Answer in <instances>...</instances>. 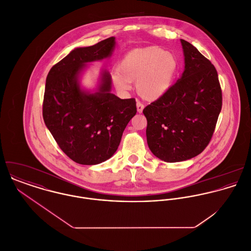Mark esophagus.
<instances>
[{
	"instance_id": "1",
	"label": "esophagus",
	"mask_w": 251,
	"mask_h": 251,
	"mask_svg": "<svg viewBox=\"0 0 251 251\" xmlns=\"http://www.w3.org/2000/svg\"><path fill=\"white\" fill-rule=\"evenodd\" d=\"M136 107H137V112H138V113H142L145 106H144L143 104H142L141 102H139V101H138V102L136 103Z\"/></svg>"
}]
</instances>
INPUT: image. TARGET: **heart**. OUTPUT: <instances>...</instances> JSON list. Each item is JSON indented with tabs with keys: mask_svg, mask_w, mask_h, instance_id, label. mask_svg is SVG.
<instances>
[{
	"mask_svg": "<svg viewBox=\"0 0 251 251\" xmlns=\"http://www.w3.org/2000/svg\"><path fill=\"white\" fill-rule=\"evenodd\" d=\"M177 69L173 54L157 46H147L129 51L119 71L113 73L112 81L121 92L129 91L130 83L136 82L138 95L145 100L155 101L171 88Z\"/></svg>",
	"mask_w": 251,
	"mask_h": 251,
	"instance_id": "obj_1",
	"label": "heart"
}]
</instances>
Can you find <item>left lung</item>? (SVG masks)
<instances>
[{
	"label": "left lung",
	"mask_w": 251,
	"mask_h": 251,
	"mask_svg": "<svg viewBox=\"0 0 251 251\" xmlns=\"http://www.w3.org/2000/svg\"><path fill=\"white\" fill-rule=\"evenodd\" d=\"M184 70L159 100L144 108L147 143L166 162L190 159L210 142L222 106L221 88L214 65L196 47L180 39Z\"/></svg>",
	"instance_id": "left-lung-1"
}]
</instances>
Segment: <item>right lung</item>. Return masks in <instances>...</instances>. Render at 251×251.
<instances>
[{"label": "right lung", "instance_id": "add662e5", "mask_svg": "<svg viewBox=\"0 0 251 251\" xmlns=\"http://www.w3.org/2000/svg\"><path fill=\"white\" fill-rule=\"evenodd\" d=\"M115 46L112 36L93 46L75 48L46 78L45 126L62 151L79 164L96 165L109 159L137 112L134 99L121 100L112 94V78L106 70L100 72L95 90L81 86L88 64L110 58Z\"/></svg>", "mask_w": 251, "mask_h": 251}]
</instances>
